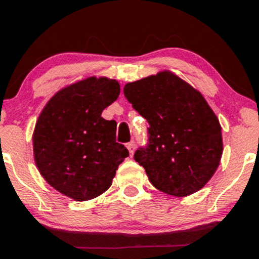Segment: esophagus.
<instances>
[{"mask_svg":"<svg viewBox=\"0 0 259 259\" xmlns=\"http://www.w3.org/2000/svg\"><path fill=\"white\" fill-rule=\"evenodd\" d=\"M126 148H127V149H129L130 155L134 154V152H135V143H134V142L127 143V144H126Z\"/></svg>","mask_w":259,"mask_h":259,"instance_id":"34e87169","label":"esophagus"}]
</instances>
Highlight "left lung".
<instances>
[{"mask_svg":"<svg viewBox=\"0 0 259 259\" xmlns=\"http://www.w3.org/2000/svg\"><path fill=\"white\" fill-rule=\"evenodd\" d=\"M124 95L149 122V143L134 159L150 183L177 197L201 190L223 154L222 126L204 96L169 71L126 83Z\"/></svg>","mask_w":259,"mask_h":259,"instance_id":"1","label":"left lung"}]
</instances>
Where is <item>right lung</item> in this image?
Returning a JSON list of instances; mask_svg holds the SVG:
<instances>
[{
	"label": "right lung",
	"mask_w": 259,
	"mask_h": 259,
	"mask_svg": "<svg viewBox=\"0 0 259 259\" xmlns=\"http://www.w3.org/2000/svg\"><path fill=\"white\" fill-rule=\"evenodd\" d=\"M119 95L116 79L92 76L58 91L40 112L32 134L35 164L64 196H100L129 155L116 143V121L101 116Z\"/></svg>",
	"instance_id": "add662e5"
}]
</instances>
